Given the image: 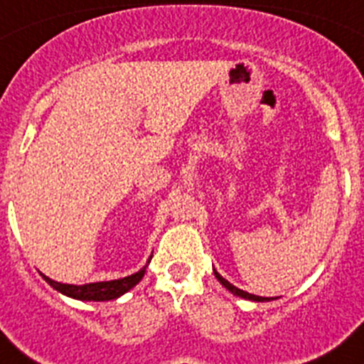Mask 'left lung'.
Segmentation results:
<instances>
[{
  "instance_id": "8db88e82",
  "label": "left lung",
  "mask_w": 364,
  "mask_h": 364,
  "mask_svg": "<svg viewBox=\"0 0 364 364\" xmlns=\"http://www.w3.org/2000/svg\"><path fill=\"white\" fill-rule=\"evenodd\" d=\"M213 273H215V277H217V281L220 282V284L224 286V288H226L228 291H231V294H233V295H237V297H240V299H246V301H255V302H266V301H273V299H269V297H260V295H253V294H247V291L240 290V288H237V286H233V284H231V282H228L226 279L222 277L220 273H218L217 269H215V268H213Z\"/></svg>"
}]
</instances>
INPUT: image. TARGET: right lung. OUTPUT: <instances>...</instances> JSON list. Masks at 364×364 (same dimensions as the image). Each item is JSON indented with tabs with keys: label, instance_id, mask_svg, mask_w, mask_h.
<instances>
[{
	"label": "right lung",
	"instance_id": "obj_1",
	"mask_svg": "<svg viewBox=\"0 0 364 364\" xmlns=\"http://www.w3.org/2000/svg\"><path fill=\"white\" fill-rule=\"evenodd\" d=\"M153 257V255H151ZM151 257L147 259L146 266L138 269L136 273H131L127 277L122 279H112V281H100V282H89V284H65V282L53 281L50 277L40 273L41 277L45 279L47 284H50L56 291H60L62 295H67L70 299H76V301H112V299L122 297L124 294H127L129 290H133L138 282L142 281L144 273H146L147 264L151 262Z\"/></svg>",
	"mask_w": 364,
	"mask_h": 364
}]
</instances>
